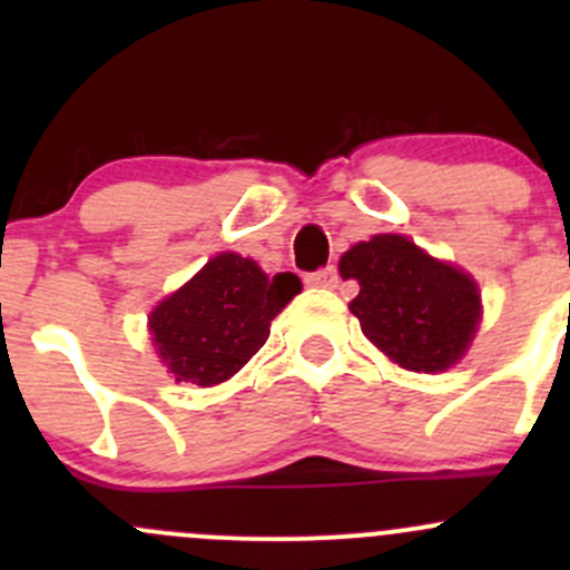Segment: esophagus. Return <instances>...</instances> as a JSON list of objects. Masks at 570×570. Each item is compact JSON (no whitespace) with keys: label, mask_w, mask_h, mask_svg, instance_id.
<instances>
[{"label":"esophagus","mask_w":570,"mask_h":570,"mask_svg":"<svg viewBox=\"0 0 570 570\" xmlns=\"http://www.w3.org/2000/svg\"><path fill=\"white\" fill-rule=\"evenodd\" d=\"M308 286H320V289H336L338 286V273L336 267H322L317 273L306 275Z\"/></svg>","instance_id":"obj_1"}]
</instances>
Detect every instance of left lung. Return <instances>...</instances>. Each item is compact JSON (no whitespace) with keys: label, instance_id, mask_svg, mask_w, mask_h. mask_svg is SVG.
Returning <instances> with one entry per match:
<instances>
[{"label":"left lung","instance_id":"obj_1","mask_svg":"<svg viewBox=\"0 0 570 570\" xmlns=\"http://www.w3.org/2000/svg\"><path fill=\"white\" fill-rule=\"evenodd\" d=\"M342 278L358 281L350 312L364 336L411 372H444L463 358L480 325L474 278L400 234H377L338 258Z\"/></svg>","mask_w":570,"mask_h":570}]
</instances>
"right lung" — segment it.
Returning a JSON list of instances; mask_svg holds the SVG:
<instances>
[{"mask_svg":"<svg viewBox=\"0 0 570 570\" xmlns=\"http://www.w3.org/2000/svg\"><path fill=\"white\" fill-rule=\"evenodd\" d=\"M301 289L295 273L269 278L253 258L217 253L154 308V347L178 383L217 386L262 350L269 322Z\"/></svg>","mask_w":570,"mask_h":570,"instance_id":"add662e5","label":"right lung"}]
</instances>
